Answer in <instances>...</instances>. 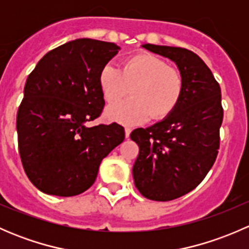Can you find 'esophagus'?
Instances as JSON below:
<instances>
[{
  "mask_svg": "<svg viewBox=\"0 0 249 249\" xmlns=\"http://www.w3.org/2000/svg\"><path fill=\"white\" fill-rule=\"evenodd\" d=\"M130 134H131V127H125V137H129L130 136Z\"/></svg>",
  "mask_w": 249,
  "mask_h": 249,
  "instance_id": "1",
  "label": "esophagus"
}]
</instances>
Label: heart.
I'll return each mask as SVG.
<instances>
[{"label":"heart","instance_id":"heart-1","mask_svg":"<svg viewBox=\"0 0 249 249\" xmlns=\"http://www.w3.org/2000/svg\"><path fill=\"white\" fill-rule=\"evenodd\" d=\"M100 90L107 104H114L129 92L132 97L106 109V118L125 125L142 124L149 119H164L179 102L183 78L176 69L159 57L137 54L123 62L122 70L107 64L99 76Z\"/></svg>","mask_w":249,"mask_h":249}]
</instances>
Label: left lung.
Wrapping results in <instances>:
<instances>
[{"label":"left lung","mask_w":249,"mask_h":249,"mask_svg":"<svg viewBox=\"0 0 249 249\" xmlns=\"http://www.w3.org/2000/svg\"><path fill=\"white\" fill-rule=\"evenodd\" d=\"M142 48L175 62L183 78L182 95L171 114L130 135L140 147L132 167L135 185L147 199L170 201L195 189L214 164L223 122L220 87L190 50L155 44Z\"/></svg>","instance_id":"1"}]
</instances>
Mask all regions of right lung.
Listing matches in <instances>:
<instances>
[{
  "label": "right lung",
  "instance_id": "obj_1",
  "mask_svg": "<svg viewBox=\"0 0 249 249\" xmlns=\"http://www.w3.org/2000/svg\"><path fill=\"white\" fill-rule=\"evenodd\" d=\"M120 48L78 38L47 53L29 74L17 115L19 153L32 184L74 196L94 184L102 159L124 141V127L88 126L100 117L102 67Z\"/></svg>",
  "mask_w": 249,
  "mask_h": 249
}]
</instances>
